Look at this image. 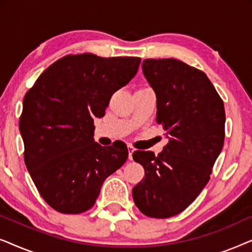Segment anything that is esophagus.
Here are the masks:
<instances>
[{"label": "esophagus", "mask_w": 252, "mask_h": 252, "mask_svg": "<svg viewBox=\"0 0 252 252\" xmlns=\"http://www.w3.org/2000/svg\"><path fill=\"white\" fill-rule=\"evenodd\" d=\"M127 148H128V159H129V160H132V159H133V156H132V155H133L134 151H135V149H134V148H133L132 146H128Z\"/></svg>", "instance_id": "1"}]
</instances>
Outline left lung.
Returning a JSON list of instances; mask_svg holds the SVG:
<instances>
[{
  "label": "left lung",
  "mask_w": 252,
  "mask_h": 252,
  "mask_svg": "<svg viewBox=\"0 0 252 252\" xmlns=\"http://www.w3.org/2000/svg\"><path fill=\"white\" fill-rule=\"evenodd\" d=\"M142 71L156 93V120L168 143L157 156L133 153L144 168L133 198L143 215L165 219L187 209L209 182L223 147L225 108L204 72L184 62L150 58Z\"/></svg>",
  "instance_id": "1"
}]
</instances>
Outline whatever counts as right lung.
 Instances as JSON below:
<instances>
[{"instance_id":"obj_1","label":"right lung","mask_w":252,"mask_h":252,"mask_svg":"<svg viewBox=\"0 0 252 252\" xmlns=\"http://www.w3.org/2000/svg\"><path fill=\"white\" fill-rule=\"evenodd\" d=\"M140 63V57L66 55L26 93L19 119L24 160L40 195L56 211H87L105 179L126 161V144L95 142L94 118L104 116L113 93L128 84Z\"/></svg>"}]
</instances>
